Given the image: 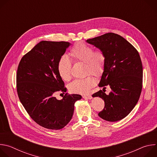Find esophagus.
<instances>
[{
  "label": "esophagus",
  "mask_w": 157,
  "mask_h": 157,
  "mask_svg": "<svg viewBox=\"0 0 157 157\" xmlns=\"http://www.w3.org/2000/svg\"><path fill=\"white\" fill-rule=\"evenodd\" d=\"M83 98L86 99H92V96L91 95H84L82 96Z\"/></svg>",
  "instance_id": "34e87169"
}]
</instances>
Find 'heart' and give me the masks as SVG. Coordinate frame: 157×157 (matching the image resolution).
Segmentation results:
<instances>
[{"label": "heart", "instance_id": "obj_1", "mask_svg": "<svg viewBox=\"0 0 157 157\" xmlns=\"http://www.w3.org/2000/svg\"><path fill=\"white\" fill-rule=\"evenodd\" d=\"M70 56L76 62L85 64V73L99 76L104 70L106 57L101 49L94 50V48L84 42H78L71 48ZM58 71L64 81H69L71 78V63L66 56H62L58 63ZM95 84V79L92 76L82 79H77L71 82L69 90L72 93L86 94L90 91Z\"/></svg>", "mask_w": 157, "mask_h": 157}]
</instances>
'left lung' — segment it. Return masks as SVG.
<instances>
[{
  "mask_svg": "<svg viewBox=\"0 0 157 157\" xmlns=\"http://www.w3.org/2000/svg\"><path fill=\"white\" fill-rule=\"evenodd\" d=\"M88 43L104 51L106 60L99 87L109 86L107 95L102 90L93 94L104 101L99 116L109 122L125 117L137 104L142 89L143 68L139 52L119 35L107 33L88 39Z\"/></svg>",
  "mask_w": 157,
  "mask_h": 157,
  "instance_id": "1",
  "label": "left lung"
}]
</instances>
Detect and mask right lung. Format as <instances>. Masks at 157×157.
<instances>
[{
    "mask_svg": "<svg viewBox=\"0 0 157 157\" xmlns=\"http://www.w3.org/2000/svg\"><path fill=\"white\" fill-rule=\"evenodd\" d=\"M66 41H41L21 58L17 72L18 98L30 117L48 129L63 128L71 121L79 94L66 93L58 100V92L66 88L58 71V63L66 48Z\"/></svg>",
    "mask_w": 157,
    "mask_h": 157,
    "instance_id": "add662e5",
    "label": "right lung"
}]
</instances>
